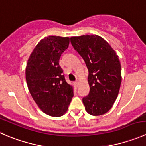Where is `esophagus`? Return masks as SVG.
Listing matches in <instances>:
<instances>
[{
	"mask_svg": "<svg viewBox=\"0 0 146 146\" xmlns=\"http://www.w3.org/2000/svg\"><path fill=\"white\" fill-rule=\"evenodd\" d=\"M73 84H74V86L76 87V86H78V81H77V80H76V81L73 82Z\"/></svg>",
	"mask_w": 146,
	"mask_h": 146,
	"instance_id": "obj_1",
	"label": "esophagus"
}]
</instances>
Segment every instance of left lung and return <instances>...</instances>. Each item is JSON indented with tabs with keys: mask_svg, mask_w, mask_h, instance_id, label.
Segmentation results:
<instances>
[{
	"mask_svg": "<svg viewBox=\"0 0 146 146\" xmlns=\"http://www.w3.org/2000/svg\"><path fill=\"white\" fill-rule=\"evenodd\" d=\"M70 43L88 70L90 92L83 98L85 109L90 115H103L112 108L121 87V66L118 56L98 35L71 37Z\"/></svg>",
	"mask_w": 146,
	"mask_h": 146,
	"instance_id": "left-lung-1",
	"label": "left lung"
}]
</instances>
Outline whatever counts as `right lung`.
Masks as SVG:
<instances>
[{
	"label": "right lung",
	"instance_id": "right-lung-1",
	"mask_svg": "<svg viewBox=\"0 0 146 146\" xmlns=\"http://www.w3.org/2000/svg\"><path fill=\"white\" fill-rule=\"evenodd\" d=\"M70 38L48 36L42 39L30 56L25 69L28 90L43 112L61 116L73 97V87L66 82L59 65Z\"/></svg>",
	"mask_w": 146,
	"mask_h": 146
}]
</instances>
